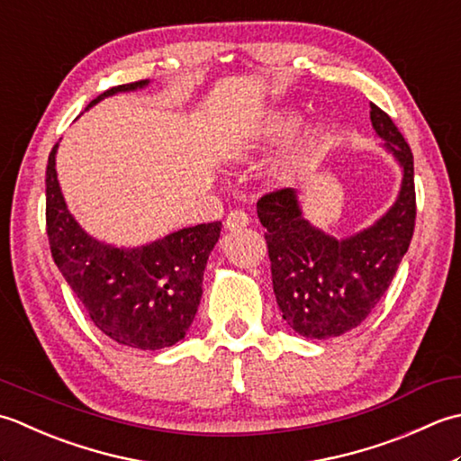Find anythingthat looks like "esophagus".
<instances>
[{
	"label": "esophagus",
	"mask_w": 461,
	"mask_h": 461,
	"mask_svg": "<svg viewBox=\"0 0 461 461\" xmlns=\"http://www.w3.org/2000/svg\"><path fill=\"white\" fill-rule=\"evenodd\" d=\"M249 224V214L242 211H232L229 212V217L224 219V230L234 232V230H242Z\"/></svg>",
	"instance_id": "obj_1"
}]
</instances>
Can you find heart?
I'll return each mask as SVG.
<instances>
[{
	"mask_svg": "<svg viewBox=\"0 0 461 461\" xmlns=\"http://www.w3.org/2000/svg\"><path fill=\"white\" fill-rule=\"evenodd\" d=\"M298 125L300 117L296 111H280L270 119L267 129H262L260 135L249 140H242L240 145L234 147L232 155L240 158V161L250 158L267 145L278 143V140H283L285 137L293 135ZM328 135H330V125H328L326 121H316L314 125H310L304 133L294 140V145L280 157V161L272 167V181L276 185H293L296 178L303 176L308 168L316 163V158L321 157Z\"/></svg>",
	"mask_w": 461,
	"mask_h": 461,
	"instance_id": "obj_1",
	"label": "heart"
}]
</instances>
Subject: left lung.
<instances>
[{
	"instance_id": "left-lung-1",
	"label": "left lung",
	"mask_w": 461,
	"mask_h": 461,
	"mask_svg": "<svg viewBox=\"0 0 461 461\" xmlns=\"http://www.w3.org/2000/svg\"><path fill=\"white\" fill-rule=\"evenodd\" d=\"M370 107L380 147L402 171L396 201L380 219L348 237H332L306 219L296 189L265 194L257 204L276 304L286 324L308 340L360 326L388 290L414 234V155L386 113Z\"/></svg>"
}]
</instances>
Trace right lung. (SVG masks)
Listing matches in <instances>:
<instances>
[{"label":"right lung","instance_id":"right-lung-1","mask_svg":"<svg viewBox=\"0 0 461 461\" xmlns=\"http://www.w3.org/2000/svg\"><path fill=\"white\" fill-rule=\"evenodd\" d=\"M151 86L137 81L117 86L99 101ZM59 143L51 149L45 171L47 237L55 265L86 306L93 324L113 342L137 350H161L183 340L203 296L209 255L219 242L221 222L178 229L163 239L117 247L81 227L68 209L58 181Z\"/></svg>","mask_w":461,"mask_h":461}]
</instances>
